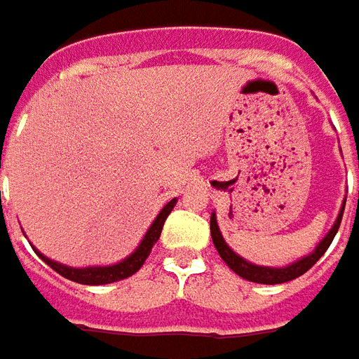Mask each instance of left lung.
Wrapping results in <instances>:
<instances>
[{
    "mask_svg": "<svg viewBox=\"0 0 359 359\" xmlns=\"http://www.w3.org/2000/svg\"><path fill=\"white\" fill-rule=\"evenodd\" d=\"M358 168H359V156H358ZM344 206H346V201L341 203L340 212H338V218L334 222V226L327 230V234L318 242L314 250L310 254L302 256L300 260L292 262L288 266H280V268H272V266H260V264H252L248 260H244L241 254H236L232 248H230L226 241L222 238V232L218 229L217 222V212L210 215V236H212V242H215V248L220 254V258L226 262L232 272H236L241 278L250 280V282H256V284H282V282H290V280L298 278L302 276L304 272H308L312 266L324 256V252L327 250V246L332 244L336 232L340 229L341 222V215H344Z\"/></svg>",
    "mask_w": 359,
    "mask_h": 359,
    "instance_id": "1",
    "label": "left lung"
}]
</instances>
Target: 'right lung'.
<instances>
[{
	"mask_svg": "<svg viewBox=\"0 0 359 359\" xmlns=\"http://www.w3.org/2000/svg\"><path fill=\"white\" fill-rule=\"evenodd\" d=\"M175 204H177V198L168 201V203L161 208V212L156 215V218L153 220V224H151L149 230L144 232V236H142V241L139 242V246H137L127 258H123L121 262H117V264L73 268V266L61 264V262H55V260L47 258V256L39 252L35 246H33V250H35V254L43 260L45 264L51 266L57 274H61L63 278L79 282V284H87V286H101V284L118 282V280L133 276V274L144 264V260L149 258V254L153 250L155 242L158 241V236H161V232H163V224H165V220H167V217L170 215V210L175 208Z\"/></svg>",
	"mask_w": 359,
	"mask_h": 359,
	"instance_id": "right-lung-1",
	"label": "right lung"
}]
</instances>
